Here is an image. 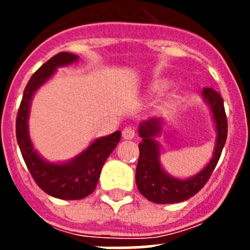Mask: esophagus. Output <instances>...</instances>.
Masks as SVG:
<instances>
[{"instance_id": "34e87169", "label": "esophagus", "mask_w": 250, "mask_h": 250, "mask_svg": "<svg viewBox=\"0 0 250 250\" xmlns=\"http://www.w3.org/2000/svg\"><path fill=\"white\" fill-rule=\"evenodd\" d=\"M123 136H124V139H132L134 136H135V130L132 129L131 126L124 127Z\"/></svg>"}]
</instances>
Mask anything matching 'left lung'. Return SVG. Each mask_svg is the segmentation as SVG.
<instances>
[{"instance_id":"obj_1","label":"left lung","mask_w":250,"mask_h":250,"mask_svg":"<svg viewBox=\"0 0 250 250\" xmlns=\"http://www.w3.org/2000/svg\"><path fill=\"white\" fill-rule=\"evenodd\" d=\"M203 95L213 111L218 139L210 163L191 179L179 180L167 175L161 167L159 161V145L154 140V136L159 135L161 131L160 119H150L139 126V135L143 138V141L139 144L140 154L136 165L135 180L139 191L150 202L158 204H173L189 199L207 184L219 161L228 135V120L225 114L224 101L222 95L211 87H204Z\"/></svg>"}]
</instances>
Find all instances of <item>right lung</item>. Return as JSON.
<instances>
[{"label": "right lung", "instance_id": "obj_1", "mask_svg": "<svg viewBox=\"0 0 250 250\" xmlns=\"http://www.w3.org/2000/svg\"><path fill=\"white\" fill-rule=\"evenodd\" d=\"M77 56L60 52L31 76L16 118V138L22 158L36 184L48 195L66 200L83 199L95 190L105 160L120 141L121 132L96 139L80 155L65 164H50L39 156L28 138L27 118L31 99L40 86L52 76L56 67L75 62Z\"/></svg>", "mask_w": 250, "mask_h": 250}]
</instances>
